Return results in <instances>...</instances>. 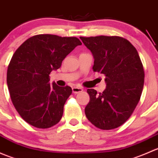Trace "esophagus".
Segmentation results:
<instances>
[{
    "label": "esophagus",
    "mask_w": 158,
    "mask_h": 158,
    "mask_svg": "<svg viewBox=\"0 0 158 158\" xmlns=\"http://www.w3.org/2000/svg\"><path fill=\"white\" fill-rule=\"evenodd\" d=\"M73 93H79V92H81L83 91V89L82 88H79V87H73Z\"/></svg>",
    "instance_id": "1"
}]
</instances>
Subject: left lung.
<instances>
[{
  "mask_svg": "<svg viewBox=\"0 0 158 158\" xmlns=\"http://www.w3.org/2000/svg\"><path fill=\"white\" fill-rule=\"evenodd\" d=\"M94 58L92 69L106 76V88L97 94L87 89L90 101L85 108L88 120L102 130L123 125L133 113L142 93L144 72L134 46L119 36H81Z\"/></svg>",
  "mask_w": 158,
  "mask_h": 158,
  "instance_id": "obj_1",
  "label": "left lung"
}]
</instances>
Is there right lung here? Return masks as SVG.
I'll use <instances>...</instances> for the list:
<instances>
[{
  "label": "right lung",
  "instance_id": "obj_1",
  "mask_svg": "<svg viewBox=\"0 0 158 158\" xmlns=\"http://www.w3.org/2000/svg\"><path fill=\"white\" fill-rule=\"evenodd\" d=\"M76 37L36 35L27 40L13 55L7 68V83L14 107L22 118L38 128L56 125L72 94L69 86L49 83V75L77 46Z\"/></svg>",
  "mask_w": 158,
  "mask_h": 158
}]
</instances>
